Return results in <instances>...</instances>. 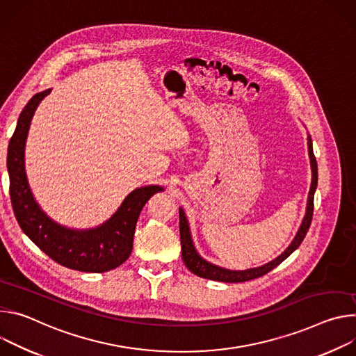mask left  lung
I'll return each instance as SVG.
<instances>
[{
	"label": "left lung",
	"mask_w": 356,
	"mask_h": 356,
	"mask_svg": "<svg viewBox=\"0 0 356 356\" xmlns=\"http://www.w3.org/2000/svg\"><path fill=\"white\" fill-rule=\"evenodd\" d=\"M308 154H309V161H311V170H312V179H311V188H309V193H308V204H307V212L305 216L302 219V223L296 234L294 241L291 242V245L284 250V253H282L277 259H274L273 261L261 266V267H256V268H249V270H227V268H222L218 267L215 264L208 263L207 260H204L198 253H196L192 239H191V233H189V226L186 222V216L184 213V211L179 208V236H181V250H182V260L185 263V266L196 275H200L202 279H209V280H215V282H225V283H243V282H249V280H254L257 277H261V275L267 274L268 271H271L274 267H277L282 261H284L304 241L305 234L309 229L311 220H312V212H314V193L315 189H317V184H318V167H317V160H315V155L312 151V143L311 138L308 137Z\"/></svg>",
	"instance_id": "1"
}]
</instances>
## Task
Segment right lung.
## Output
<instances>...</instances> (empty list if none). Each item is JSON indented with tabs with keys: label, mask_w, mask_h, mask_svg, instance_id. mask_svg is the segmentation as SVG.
I'll return each mask as SVG.
<instances>
[{
	"label": "right lung",
	"mask_w": 356,
	"mask_h": 356,
	"mask_svg": "<svg viewBox=\"0 0 356 356\" xmlns=\"http://www.w3.org/2000/svg\"><path fill=\"white\" fill-rule=\"evenodd\" d=\"M49 93L51 90L36 93L26 103L10 140L7 167L14 215L24 233L54 261L79 271L104 273L129 259L140 212L151 196L163 188L149 185L133 191L118 211L96 229L73 230L49 219L33 200L24 167V147L31 118L38 104Z\"/></svg>",
	"instance_id": "obj_1"
}]
</instances>
